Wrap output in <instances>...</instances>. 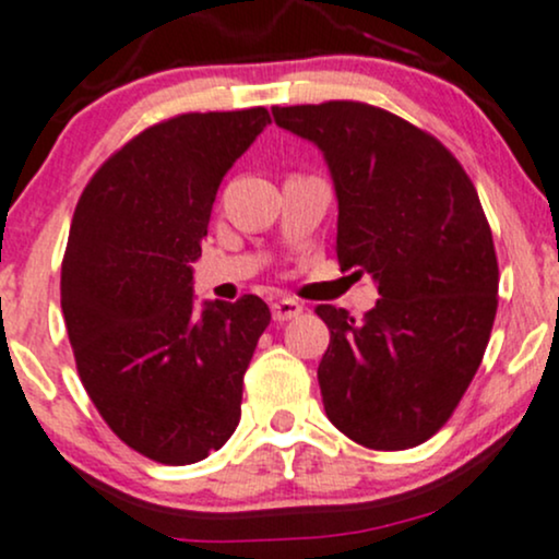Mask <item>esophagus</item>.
I'll use <instances>...</instances> for the list:
<instances>
[{"instance_id": "34e87169", "label": "esophagus", "mask_w": 559, "mask_h": 559, "mask_svg": "<svg viewBox=\"0 0 559 559\" xmlns=\"http://www.w3.org/2000/svg\"><path fill=\"white\" fill-rule=\"evenodd\" d=\"M270 310H273V321L284 323V321H294L297 316H302V302H297V299H275L273 305H270Z\"/></svg>"}]
</instances>
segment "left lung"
<instances>
[{"mask_svg":"<svg viewBox=\"0 0 559 559\" xmlns=\"http://www.w3.org/2000/svg\"><path fill=\"white\" fill-rule=\"evenodd\" d=\"M273 119L323 151L340 201L336 260L379 284L360 321L316 308L331 331L318 366L323 408L366 449H414L451 419L499 308L477 190L438 138L369 103L275 106Z\"/></svg>","mask_w":559,"mask_h":559,"instance_id":"obj_1","label":"left lung"}]
</instances>
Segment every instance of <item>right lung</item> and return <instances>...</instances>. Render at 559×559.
Returning <instances> with one entry per match:
<instances>
[{
    "label": "right lung",
    "mask_w": 559,
    "mask_h": 559,
    "mask_svg": "<svg viewBox=\"0 0 559 559\" xmlns=\"http://www.w3.org/2000/svg\"><path fill=\"white\" fill-rule=\"evenodd\" d=\"M270 124L267 108L180 114L121 145L71 219L60 308L106 425L158 464H195L241 419L243 373L270 310L254 294L193 305L214 195Z\"/></svg>",
    "instance_id": "1"
}]
</instances>
